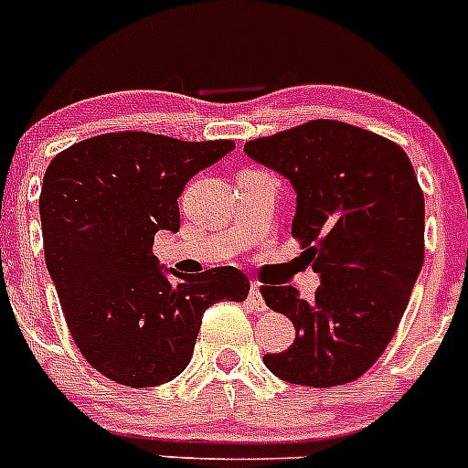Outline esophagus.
<instances>
[{
	"label": "esophagus",
	"mask_w": 468,
	"mask_h": 468,
	"mask_svg": "<svg viewBox=\"0 0 468 468\" xmlns=\"http://www.w3.org/2000/svg\"><path fill=\"white\" fill-rule=\"evenodd\" d=\"M247 303H249V308H251V311H258V313L267 311V303H265V299H262L261 285H258V283H251V288H249Z\"/></svg>",
	"instance_id": "obj_1"
}]
</instances>
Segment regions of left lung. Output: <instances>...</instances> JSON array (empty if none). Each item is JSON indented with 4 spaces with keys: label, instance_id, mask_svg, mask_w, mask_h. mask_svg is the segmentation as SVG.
<instances>
[{
    "label": "left lung",
    "instance_id": "1",
    "mask_svg": "<svg viewBox=\"0 0 468 468\" xmlns=\"http://www.w3.org/2000/svg\"><path fill=\"white\" fill-rule=\"evenodd\" d=\"M297 192L292 235L320 274L315 299L262 285L292 320L294 343L265 366L283 382L329 388L359 379L391 343L425 256V201L398 144L340 121H308L244 144Z\"/></svg>",
    "mask_w": 468,
    "mask_h": 468
}]
</instances>
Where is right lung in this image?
<instances>
[{
    "instance_id": "right-lung-1",
    "label": "right lung",
    "mask_w": 468,
    "mask_h": 468,
    "mask_svg": "<svg viewBox=\"0 0 468 468\" xmlns=\"http://www.w3.org/2000/svg\"><path fill=\"white\" fill-rule=\"evenodd\" d=\"M230 139L180 142L151 133L84 139L49 162L40 189L45 265L81 356L123 387L178 378L192 359L203 313L244 302L249 279L215 267L169 279L153 256L157 230L178 233V198Z\"/></svg>"
}]
</instances>
